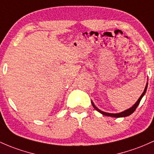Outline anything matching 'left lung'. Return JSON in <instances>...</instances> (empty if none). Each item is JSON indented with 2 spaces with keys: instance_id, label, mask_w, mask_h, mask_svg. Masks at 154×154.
Instances as JSON below:
<instances>
[{
  "instance_id": "obj_1",
  "label": "left lung",
  "mask_w": 154,
  "mask_h": 154,
  "mask_svg": "<svg viewBox=\"0 0 154 154\" xmlns=\"http://www.w3.org/2000/svg\"><path fill=\"white\" fill-rule=\"evenodd\" d=\"M147 88H148V82H147L146 85V88H145L144 89V91L143 92V94H142V95L140 96V97L139 98V99H138L137 101V102L135 103L134 105L132 106L131 107H130L129 109H126V110H124V112H119V113H108V112H103V111L100 110L99 109H98L97 107H96L95 104L93 103V102H91L92 103V105L93 107H94V109H96V110H97L98 112L102 113V115H104V116H109V117H114V118H122V117H126V116H130L131 114H132L133 112H134L135 109H137V106L139 105L140 101H141L142 98L143 97V96L145 95V94H146V90H147Z\"/></svg>"
}]
</instances>
